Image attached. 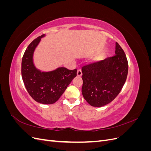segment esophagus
Returning a JSON list of instances; mask_svg holds the SVG:
<instances>
[{
    "mask_svg": "<svg viewBox=\"0 0 151 151\" xmlns=\"http://www.w3.org/2000/svg\"><path fill=\"white\" fill-rule=\"evenodd\" d=\"M82 74H83V73H82V70L81 68H79V69L77 70V76L81 77L82 76Z\"/></svg>",
    "mask_w": 151,
    "mask_h": 151,
    "instance_id": "1",
    "label": "esophagus"
}]
</instances>
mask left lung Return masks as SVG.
<instances>
[{
    "label": "left lung",
    "instance_id": "obj_1",
    "mask_svg": "<svg viewBox=\"0 0 151 151\" xmlns=\"http://www.w3.org/2000/svg\"><path fill=\"white\" fill-rule=\"evenodd\" d=\"M115 55L82 67V93L91 106L101 107L115 99L121 91L128 74L126 55L116 42Z\"/></svg>",
    "mask_w": 151,
    "mask_h": 151
}]
</instances>
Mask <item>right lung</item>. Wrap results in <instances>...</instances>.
<instances>
[{
    "label": "right lung",
    "mask_w": 151,
    "mask_h": 151,
    "mask_svg": "<svg viewBox=\"0 0 151 151\" xmlns=\"http://www.w3.org/2000/svg\"><path fill=\"white\" fill-rule=\"evenodd\" d=\"M44 36L35 39L26 48L22 58L21 75L25 88L32 98L40 103L51 104L60 98L76 77L77 70L60 67L52 72H42L36 69L33 62V55Z\"/></svg>",
    "instance_id": "add662e5"
}]
</instances>
